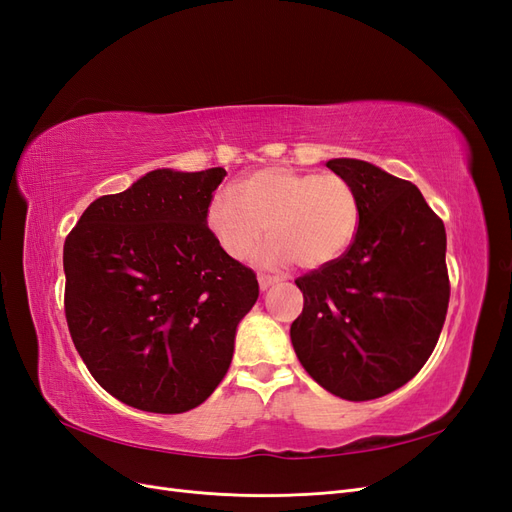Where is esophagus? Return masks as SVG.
<instances>
[{"label": "esophagus", "mask_w": 512, "mask_h": 512, "mask_svg": "<svg viewBox=\"0 0 512 512\" xmlns=\"http://www.w3.org/2000/svg\"><path fill=\"white\" fill-rule=\"evenodd\" d=\"M282 282L280 275H267V273H260L258 275V284H260V290H267L269 286Z\"/></svg>", "instance_id": "esophagus-1"}]
</instances>
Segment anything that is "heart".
I'll list each match as a JSON object with an SVG mask.
<instances>
[{"instance_id":"b5f03b06","label":"heart","mask_w":512,"mask_h":512,"mask_svg":"<svg viewBox=\"0 0 512 512\" xmlns=\"http://www.w3.org/2000/svg\"><path fill=\"white\" fill-rule=\"evenodd\" d=\"M361 224V203L350 181L339 175L303 173L273 166L243 179L237 194L222 190L209 200L207 226L235 260L250 256L262 235V265L318 269L352 245Z\"/></svg>"}]
</instances>
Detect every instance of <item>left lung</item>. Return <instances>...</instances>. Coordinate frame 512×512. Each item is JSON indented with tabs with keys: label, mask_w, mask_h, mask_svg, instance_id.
Segmentation results:
<instances>
[{
	"label": "left lung",
	"mask_w": 512,
	"mask_h": 512,
	"mask_svg": "<svg viewBox=\"0 0 512 512\" xmlns=\"http://www.w3.org/2000/svg\"><path fill=\"white\" fill-rule=\"evenodd\" d=\"M327 166L359 194L361 224L342 256L294 280L303 312L290 339L322 389L378 399L412 380L438 344L451 297L446 230L414 183L363 160Z\"/></svg>",
	"instance_id": "left-lung-1"
}]
</instances>
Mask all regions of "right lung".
Listing matches in <instances>:
<instances>
[{
  "mask_svg": "<svg viewBox=\"0 0 512 512\" xmlns=\"http://www.w3.org/2000/svg\"><path fill=\"white\" fill-rule=\"evenodd\" d=\"M224 177V168L151 170L94 200L66 237L72 342L102 389L132 408L181 414L203 404L258 299L256 273L207 226Z\"/></svg>",
  "mask_w": 512,
  "mask_h": 512,
  "instance_id": "1",
  "label": "right lung"
}]
</instances>
